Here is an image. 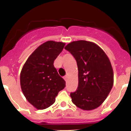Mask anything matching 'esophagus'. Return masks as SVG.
Here are the masks:
<instances>
[{"mask_svg": "<svg viewBox=\"0 0 131 131\" xmlns=\"http://www.w3.org/2000/svg\"><path fill=\"white\" fill-rule=\"evenodd\" d=\"M68 76H65V77H64V80H65L66 81H68Z\"/></svg>", "mask_w": 131, "mask_h": 131, "instance_id": "esophagus-1", "label": "esophagus"}]
</instances>
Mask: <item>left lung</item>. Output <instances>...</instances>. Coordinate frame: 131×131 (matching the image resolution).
<instances>
[{
  "instance_id": "8db88e82",
  "label": "left lung",
  "mask_w": 131,
  "mask_h": 131,
  "mask_svg": "<svg viewBox=\"0 0 131 131\" xmlns=\"http://www.w3.org/2000/svg\"><path fill=\"white\" fill-rule=\"evenodd\" d=\"M64 49L75 58L78 69V86L70 93L73 104L83 110L99 107L113 86V71L105 53L94 43L73 41Z\"/></svg>"
}]
</instances>
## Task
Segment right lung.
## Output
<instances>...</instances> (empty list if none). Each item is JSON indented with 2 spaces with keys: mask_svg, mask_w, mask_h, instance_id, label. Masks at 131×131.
Segmentation results:
<instances>
[{
  "mask_svg": "<svg viewBox=\"0 0 131 131\" xmlns=\"http://www.w3.org/2000/svg\"><path fill=\"white\" fill-rule=\"evenodd\" d=\"M65 43L48 41L39 46L27 59L20 73V85L27 101L38 110L52 105L65 81L57 72L54 61Z\"/></svg>",
  "mask_w": 131,
  "mask_h": 131,
  "instance_id": "obj_1",
  "label": "right lung"
}]
</instances>
